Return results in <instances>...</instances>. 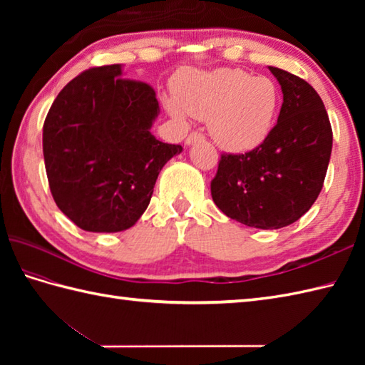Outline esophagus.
Listing matches in <instances>:
<instances>
[{
	"label": "esophagus",
	"instance_id": "1",
	"mask_svg": "<svg viewBox=\"0 0 365 365\" xmlns=\"http://www.w3.org/2000/svg\"><path fill=\"white\" fill-rule=\"evenodd\" d=\"M204 139V135L202 133H197V131H192V133H190L188 135V138H187V145H191L192 143H196V141H202Z\"/></svg>",
	"mask_w": 365,
	"mask_h": 365
}]
</instances>
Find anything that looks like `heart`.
<instances>
[{"mask_svg": "<svg viewBox=\"0 0 365 365\" xmlns=\"http://www.w3.org/2000/svg\"><path fill=\"white\" fill-rule=\"evenodd\" d=\"M177 98L168 110L177 119L191 114L210 119L208 128L216 144L229 152L259 147L274 128L282 96L268 76H255L242 68L191 72L175 88Z\"/></svg>", "mask_w": 365, "mask_h": 365, "instance_id": "1", "label": "heart"}]
</instances>
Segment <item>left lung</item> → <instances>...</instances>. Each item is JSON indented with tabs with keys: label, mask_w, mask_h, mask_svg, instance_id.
Segmentation results:
<instances>
[{
	"label": "left lung",
	"mask_w": 365,
	"mask_h": 365,
	"mask_svg": "<svg viewBox=\"0 0 365 365\" xmlns=\"http://www.w3.org/2000/svg\"><path fill=\"white\" fill-rule=\"evenodd\" d=\"M281 84L277 123L259 147L222 153L212 180L220 210L257 229L298 221L319 197L331 158L332 130L317 91L299 76L268 67Z\"/></svg>",
	"instance_id": "8db88e82"
}]
</instances>
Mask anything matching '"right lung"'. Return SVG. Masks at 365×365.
Instances as JSON below:
<instances>
[{
  "mask_svg": "<svg viewBox=\"0 0 365 365\" xmlns=\"http://www.w3.org/2000/svg\"><path fill=\"white\" fill-rule=\"evenodd\" d=\"M150 84L122 78L120 64L92 67L66 84L43 122V160L54 202L88 232L133 226L161 168L182 145L158 141Z\"/></svg>",
  "mask_w": 365,
  "mask_h": 365,
  "instance_id": "obj_1",
  "label": "right lung"
}]
</instances>
